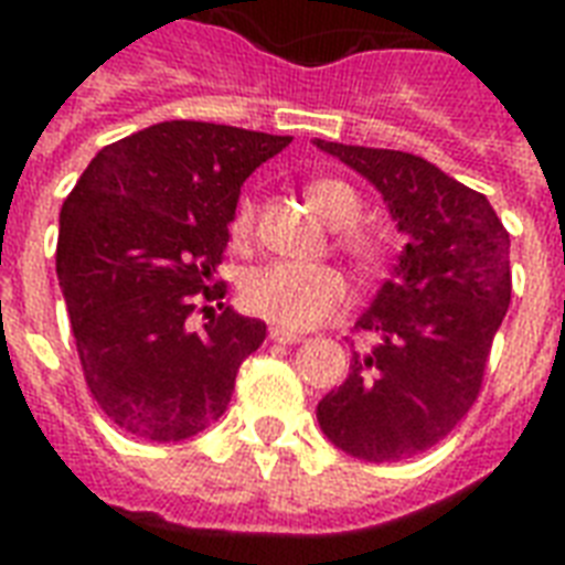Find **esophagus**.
<instances>
[{
  "label": "esophagus",
  "instance_id": "obj_1",
  "mask_svg": "<svg viewBox=\"0 0 565 565\" xmlns=\"http://www.w3.org/2000/svg\"><path fill=\"white\" fill-rule=\"evenodd\" d=\"M269 340H275V343H284V345H296V343H301L305 337L296 334V331H287V328H269Z\"/></svg>",
  "mask_w": 565,
  "mask_h": 565
}]
</instances>
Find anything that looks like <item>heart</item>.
Here are the masks:
<instances>
[{
  "instance_id": "heart-1",
  "label": "heart",
  "mask_w": 565,
  "mask_h": 565,
  "mask_svg": "<svg viewBox=\"0 0 565 565\" xmlns=\"http://www.w3.org/2000/svg\"><path fill=\"white\" fill-rule=\"evenodd\" d=\"M305 199L317 211L319 220L328 222L331 228H340L337 246L352 257L363 275L384 273L386 239L377 231L354 225L361 220L363 204L352 184L340 179H317L305 188ZM252 225H255V204L252 199H239L234 220H231L234 243H246L252 237ZM239 296L248 313L278 328L308 331L343 310L349 287H345L343 273L334 266L273 260V264L257 266L243 278Z\"/></svg>"
}]
</instances>
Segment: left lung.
Here are the masks:
<instances>
[{"label":"left lung","mask_w":565,"mask_h":565,"mask_svg":"<svg viewBox=\"0 0 565 565\" xmlns=\"http://www.w3.org/2000/svg\"><path fill=\"white\" fill-rule=\"evenodd\" d=\"M384 195L407 246L354 331L375 337L319 402V428L366 463L407 460L475 404L510 305V234L487 202L425 158L317 140Z\"/></svg>","instance_id":"obj_1"}]
</instances>
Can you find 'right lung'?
Segmentation results:
<instances>
[{"instance_id": "1", "label": "right lung", "mask_w": 565, "mask_h": 565, "mask_svg": "<svg viewBox=\"0 0 565 565\" xmlns=\"http://www.w3.org/2000/svg\"><path fill=\"white\" fill-rule=\"evenodd\" d=\"M292 137L172 119L105 146L61 207L57 281L87 390L117 428L179 443L220 419L266 326L213 281L243 181Z\"/></svg>"}]
</instances>
